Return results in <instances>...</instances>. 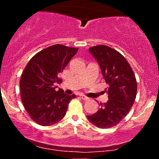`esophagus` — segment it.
Wrapping results in <instances>:
<instances>
[{"instance_id":"esophagus-1","label":"esophagus","mask_w":159,"mask_h":159,"mask_svg":"<svg viewBox=\"0 0 159 159\" xmlns=\"http://www.w3.org/2000/svg\"><path fill=\"white\" fill-rule=\"evenodd\" d=\"M80 97H81V99H84V100H87V99H89V98L87 97V96H84V95H81V96H80Z\"/></svg>"}]
</instances>
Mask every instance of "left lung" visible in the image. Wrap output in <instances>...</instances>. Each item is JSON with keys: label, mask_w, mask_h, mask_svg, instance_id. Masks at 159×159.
<instances>
[{"label": "left lung", "mask_w": 159, "mask_h": 159, "mask_svg": "<svg viewBox=\"0 0 159 159\" xmlns=\"http://www.w3.org/2000/svg\"><path fill=\"white\" fill-rule=\"evenodd\" d=\"M89 51L99 64L108 87V100L99 103L95 114L87 116L94 125L108 129L117 125L129 114L135 100L137 81L132 67L119 52L107 45L91 47Z\"/></svg>", "instance_id": "left-lung-1"}]
</instances>
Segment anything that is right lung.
<instances>
[{
	"label": "right lung",
	"mask_w": 159,
	"mask_h": 159,
	"mask_svg": "<svg viewBox=\"0 0 159 159\" xmlns=\"http://www.w3.org/2000/svg\"><path fill=\"white\" fill-rule=\"evenodd\" d=\"M78 48L57 44L36 54L28 62L20 80V94L25 110L35 123L54 125L64 117L69 102L75 95L56 91L59 75L75 55Z\"/></svg>",
	"instance_id": "add662e5"
}]
</instances>
